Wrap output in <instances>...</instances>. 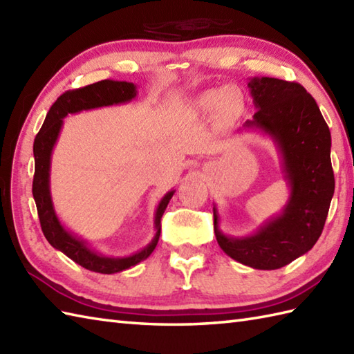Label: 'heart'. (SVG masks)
<instances>
[{
    "label": "heart",
    "instance_id": "b5f03b06",
    "mask_svg": "<svg viewBox=\"0 0 354 354\" xmlns=\"http://www.w3.org/2000/svg\"><path fill=\"white\" fill-rule=\"evenodd\" d=\"M232 97H234V93L231 91L230 88H223L219 89V91H209L204 97H202V106L208 108V109H214V108H221V106H227L232 102Z\"/></svg>",
    "mask_w": 354,
    "mask_h": 354
}]
</instances>
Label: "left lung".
Returning a JSON list of instances; mask_svg holds the SVG:
<instances>
[{"mask_svg":"<svg viewBox=\"0 0 354 354\" xmlns=\"http://www.w3.org/2000/svg\"><path fill=\"white\" fill-rule=\"evenodd\" d=\"M248 86L257 112L245 126L257 127L274 140L290 196L281 214L255 234L240 239L223 234L213 208L214 234L231 259L272 270L310 251L324 228L335 193L332 137L317 102L297 82L254 77Z\"/></svg>","mask_w":354,"mask_h":354,"instance_id":"left-lung-1","label":"left lung"}]
</instances>
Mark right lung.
<instances>
[{
    "instance_id": "right-lung-1",
    "label": "right lung",
    "mask_w": 354,
    "mask_h": 354,
    "mask_svg": "<svg viewBox=\"0 0 354 354\" xmlns=\"http://www.w3.org/2000/svg\"><path fill=\"white\" fill-rule=\"evenodd\" d=\"M137 95V86L131 82H118V80H100L97 84L88 85L79 89L64 93L59 99L53 103L45 122L37 132L33 142V155H35V176H33V198L36 202L37 216H39L41 228L48 243L64 252L77 265L93 272L100 274H115L122 272L124 269L138 265L141 260H146L153 252L161 234V217L164 209L167 208L169 202L175 190L165 193L161 199L160 205L155 213V228L156 234L146 248L135 252L129 257H106V255L97 254L91 248H88L84 240L73 236L66 231L62 223L59 222L55 213L50 194V161L53 147L61 132L64 123V117L74 112L109 106V104H118L131 102Z\"/></svg>"
}]
</instances>
